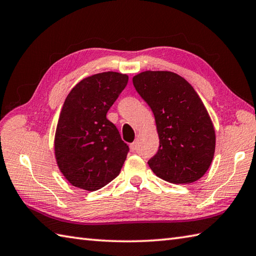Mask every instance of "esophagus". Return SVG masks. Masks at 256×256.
Wrapping results in <instances>:
<instances>
[{
    "label": "esophagus",
    "instance_id": "34e87169",
    "mask_svg": "<svg viewBox=\"0 0 256 256\" xmlns=\"http://www.w3.org/2000/svg\"><path fill=\"white\" fill-rule=\"evenodd\" d=\"M130 148H131V151H132V152L136 151V148H138V143H136V142H133L132 144H130Z\"/></svg>",
    "mask_w": 256,
    "mask_h": 256
}]
</instances>
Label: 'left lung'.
Returning a JSON list of instances; mask_svg holds the SVG:
<instances>
[{
	"label": "left lung",
	"instance_id": "8db88e82",
	"mask_svg": "<svg viewBox=\"0 0 256 256\" xmlns=\"http://www.w3.org/2000/svg\"><path fill=\"white\" fill-rule=\"evenodd\" d=\"M133 85L152 110L160 138L148 166L170 183L198 181L215 152L214 126L202 100L186 80L170 71L142 72Z\"/></svg>",
	"mask_w": 256,
	"mask_h": 256
}]
</instances>
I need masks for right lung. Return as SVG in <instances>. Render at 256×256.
Returning a JSON list of instances; mask_svg holds the SVG:
<instances>
[{
  "mask_svg": "<svg viewBox=\"0 0 256 256\" xmlns=\"http://www.w3.org/2000/svg\"><path fill=\"white\" fill-rule=\"evenodd\" d=\"M128 76L103 72L83 78L65 98L54 138L58 166L73 186L96 191L121 172L128 146L106 113Z\"/></svg>",
  "mask_w": 256,
  "mask_h": 256,
  "instance_id": "add662e5",
  "label": "right lung"
}]
</instances>
